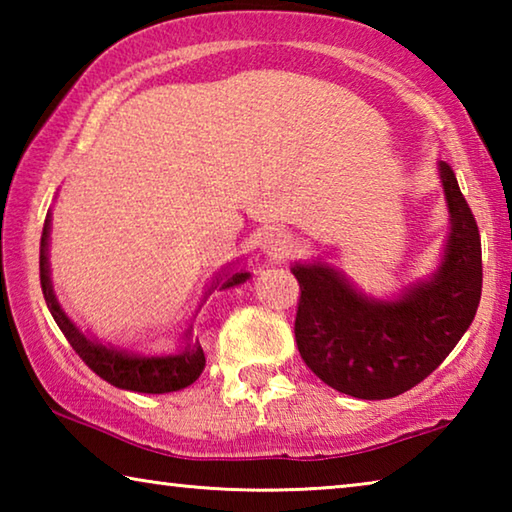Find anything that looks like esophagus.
<instances>
[{
    "label": "esophagus",
    "mask_w": 512,
    "mask_h": 512,
    "mask_svg": "<svg viewBox=\"0 0 512 512\" xmlns=\"http://www.w3.org/2000/svg\"><path fill=\"white\" fill-rule=\"evenodd\" d=\"M262 248H264V253H266L268 257H273V259H282V257H287V255H289L291 237L287 235V232H282V230L273 228V230L264 232Z\"/></svg>",
    "instance_id": "34e87169"
}]
</instances>
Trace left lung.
Wrapping results in <instances>:
<instances>
[{"mask_svg":"<svg viewBox=\"0 0 512 512\" xmlns=\"http://www.w3.org/2000/svg\"><path fill=\"white\" fill-rule=\"evenodd\" d=\"M452 212L445 262L397 302L361 298L325 266H293L296 343L314 375L359 400H388L427 379L461 341L481 300V235L454 169L440 164Z\"/></svg>","mask_w":512,"mask_h":512,"instance_id":"8db88e82","label":"left lung"}]
</instances>
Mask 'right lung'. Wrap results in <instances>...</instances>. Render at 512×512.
<instances>
[{"mask_svg": "<svg viewBox=\"0 0 512 512\" xmlns=\"http://www.w3.org/2000/svg\"><path fill=\"white\" fill-rule=\"evenodd\" d=\"M47 241H49V216L45 219V228H42L40 239V287L42 296L47 300V307L54 316L60 332L72 345L74 352L83 359L85 366L92 372H97L101 379L108 384L124 388V391L135 393H173L183 391V388L192 386L205 368V354L201 345H189L185 352L171 354V357H131V354L110 350L106 345H99L76 329L69 318L58 307L54 291L49 284V266H47ZM248 280V273H235L225 277L221 289H230L235 284Z\"/></svg>", "mask_w": 512, "mask_h": 512, "instance_id": "1", "label": "right lung"}]
</instances>
